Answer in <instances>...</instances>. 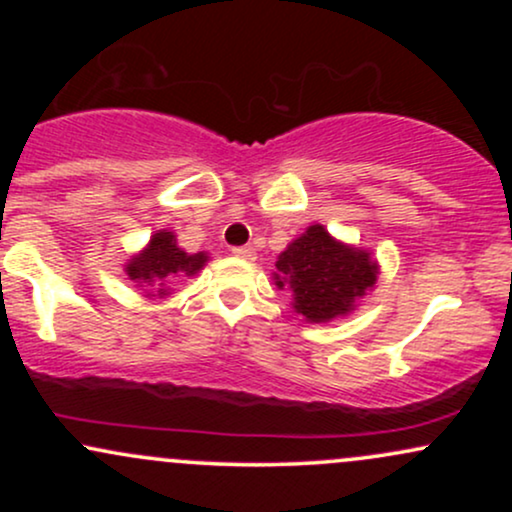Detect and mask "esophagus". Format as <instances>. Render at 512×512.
<instances>
[{
    "mask_svg": "<svg viewBox=\"0 0 512 512\" xmlns=\"http://www.w3.org/2000/svg\"><path fill=\"white\" fill-rule=\"evenodd\" d=\"M233 255L252 262V260H255V248H250V245H238V248H233Z\"/></svg>",
    "mask_w": 512,
    "mask_h": 512,
    "instance_id": "34e87169",
    "label": "esophagus"
}]
</instances>
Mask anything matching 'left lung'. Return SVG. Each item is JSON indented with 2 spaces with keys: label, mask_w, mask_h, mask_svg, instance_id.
<instances>
[{
  "label": "left lung",
  "mask_w": 512,
  "mask_h": 512,
  "mask_svg": "<svg viewBox=\"0 0 512 512\" xmlns=\"http://www.w3.org/2000/svg\"><path fill=\"white\" fill-rule=\"evenodd\" d=\"M276 286L293 289V308L313 322L349 313L375 284L378 267L366 250L346 248L322 226H310L281 252Z\"/></svg>",
  "instance_id": "8db88e82"
}]
</instances>
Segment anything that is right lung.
<instances>
[{
    "label": "right lung",
    "instance_id": "obj_1",
    "mask_svg": "<svg viewBox=\"0 0 512 512\" xmlns=\"http://www.w3.org/2000/svg\"><path fill=\"white\" fill-rule=\"evenodd\" d=\"M204 262H207V255H202V252L199 255H187L185 250L178 248L173 233L161 231L151 238L149 248L142 255L129 260L127 274L129 279L139 281V284L146 281V284L161 286L170 276L195 274L197 269L204 267Z\"/></svg>",
    "mask_w": 512,
    "mask_h": 512
}]
</instances>
